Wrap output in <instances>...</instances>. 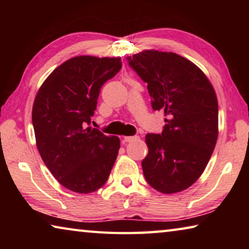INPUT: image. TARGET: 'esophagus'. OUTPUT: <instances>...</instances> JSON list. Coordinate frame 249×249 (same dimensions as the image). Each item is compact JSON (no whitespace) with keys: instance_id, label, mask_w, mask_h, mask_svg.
Returning a JSON list of instances; mask_svg holds the SVG:
<instances>
[{"instance_id":"obj_1","label":"esophagus","mask_w":249,"mask_h":249,"mask_svg":"<svg viewBox=\"0 0 249 249\" xmlns=\"http://www.w3.org/2000/svg\"><path fill=\"white\" fill-rule=\"evenodd\" d=\"M137 138H138V136H125V137L123 138V142H133V141H135V140H137Z\"/></svg>"}]
</instances>
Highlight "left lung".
<instances>
[{
  "label": "left lung",
  "instance_id": "8db88e82",
  "mask_svg": "<svg viewBox=\"0 0 249 249\" xmlns=\"http://www.w3.org/2000/svg\"><path fill=\"white\" fill-rule=\"evenodd\" d=\"M126 59L147 83L151 107L167 116L161 134L146 135L145 179L161 193L183 191L203 174L215 148V91L200 68L175 53L145 50Z\"/></svg>",
  "mask_w": 249,
  "mask_h": 249
}]
</instances>
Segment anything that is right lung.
Returning a JSON list of instances; mask_svg holds the SVG:
<instances>
[{"mask_svg": "<svg viewBox=\"0 0 249 249\" xmlns=\"http://www.w3.org/2000/svg\"><path fill=\"white\" fill-rule=\"evenodd\" d=\"M121 68V58H71L49 74L34 101L32 120L40 157L71 191H96L114 165L120 138L84 126L94 115L101 88Z\"/></svg>", "mask_w": 249, "mask_h": 249, "instance_id": "right-lung-1", "label": "right lung"}]
</instances>
